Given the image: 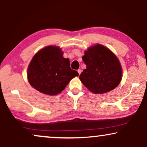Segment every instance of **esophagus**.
Instances as JSON below:
<instances>
[{
  "label": "esophagus",
  "mask_w": 147,
  "mask_h": 147,
  "mask_svg": "<svg viewBox=\"0 0 147 147\" xmlns=\"http://www.w3.org/2000/svg\"><path fill=\"white\" fill-rule=\"evenodd\" d=\"M78 74H79V75L80 74H81V72H82V69H79L78 70Z\"/></svg>",
  "instance_id": "esophagus-1"
}]
</instances>
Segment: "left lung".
<instances>
[{
    "mask_svg": "<svg viewBox=\"0 0 147 147\" xmlns=\"http://www.w3.org/2000/svg\"><path fill=\"white\" fill-rule=\"evenodd\" d=\"M86 68L80 75L84 86L94 94H104L117 87L122 80L119 60L109 49L97 44L84 52Z\"/></svg>",
    "mask_w": 147,
    "mask_h": 147,
    "instance_id": "obj_1",
    "label": "left lung"
}]
</instances>
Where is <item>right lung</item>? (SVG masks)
Instances as JSON below:
<instances>
[{
	"mask_svg": "<svg viewBox=\"0 0 147 147\" xmlns=\"http://www.w3.org/2000/svg\"><path fill=\"white\" fill-rule=\"evenodd\" d=\"M78 72L70 67L69 60L63 57L57 46H47L37 52L27 71L31 86L41 93L53 96L63 91Z\"/></svg>",
	"mask_w": 147,
	"mask_h": 147,
	"instance_id": "1",
	"label": "right lung"
}]
</instances>
